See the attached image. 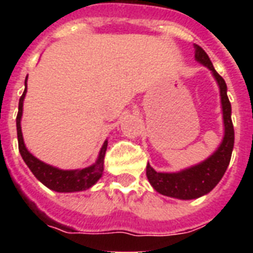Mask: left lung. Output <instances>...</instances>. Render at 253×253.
I'll use <instances>...</instances> for the list:
<instances>
[{
  "mask_svg": "<svg viewBox=\"0 0 253 253\" xmlns=\"http://www.w3.org/2000/svg\"><path fill=\"white\" fill-rule=\"evenodd\" d=\"M196 60L211 71L212 76L219 85L220 102L223 111L224 136L218 150L210 158L180 172H156L150 164H147V178L155 190L163 196L180 198V200H194L211 192L223 177L231 160L232 148H234V126L231 121V103L227 97V85L224 83L223 77L214 69L208 53L197 44Z\"/></svg>",
  "mask_w": 253,
  "mask_h": 253,
  "instance_id": "left-lung-1",
  "label": "left lung"
}]
</instances>
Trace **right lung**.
I'll return each instance as SVG.
<instances>
[{
	"label": "right lung",
	"mask_w": 253,
	"mask_h": 253,
	"mask_svg": "<svg viewBox=\"0 0 253 253\" xmlns=\"http://www.w3.org/2000/svg\"><path fill=\"white\" fill-rule=\"evenodd\" d=\"M27 81V77H26ZM23 94L19 98V105H18L17 114V135H18V148L21 152V156L26 166L29 167L30 170L34 173V176L41 181L42 184L45 185L47 188L55 192L60 193H72L81 192L91 188L97 181L101 178L103 172V160H105V154H106L107 140H105L102 148L99 151L97 162L90 167L83 169H75V170H63V169L55 168L52 166H48L45 163L41 162L39 159L30 154L23 142L21 130V118L22 111H23V99H25L26 91H27V84Z\"/></svg>",
	"instance_id": "obj_1"
}]
</instances>
